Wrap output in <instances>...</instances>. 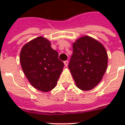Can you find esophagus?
I'll list each match as a JSON object with an SVG mask.
<instances>
[{"instance_id": "esophagus-1", "label": "esophagus", "mask_w": 125, "mask_h": 125, "mask_svg": "<svg viewBox=\"0 0 125 125\" xmlns=\"http://www.w3.org/2000/svg\"><path fill=\"white\" fill-rule=\"evenodd\" d=\"M64 64H65V67H67L68 66V64H69V62L67 60L65 61L64 62Z\"/></svg>"}]
</instances>
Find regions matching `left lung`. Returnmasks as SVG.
<instances>
[{"label": "left lung", "instance_id": "8db88e82", "mask_svg": "<svg viewBox=\"0 0 125 125\" xmlns=\"http://www.w3.org/2000/svg\"><path fill=\"white\" fill-rule=\"evenodd\" d=\"M108 65V54L102 44L89 36H83L73 44L68 67L76 86L91 90L101 82Z\"/></svg>", "mask_w": 125, "mask_h": 125}]
</instances>
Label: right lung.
Segmentation results:
<instances>
[{"mask_svg":"<svg viewBox=\"0 0 125 125\" xmlns=\"http://www.w3.org/2000/svg\"><path fill=\"white\" fill-rule=\"evenodd\" d=\"M20 62L25 76L33 87L47 92L56 85L64 63L58 53L52 49L51 42L40 36L22 47Z\"/></svg>","mask_w":125,"mask_h":125,"instance_id":"add662e5","label":"right lung"}]
</instances>
